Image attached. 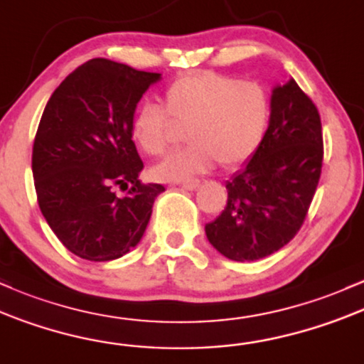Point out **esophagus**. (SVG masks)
Listing matches in <instances>:
<instances>
[{"label": "esophagus", "mask_w": 364, "mask_h": 364, "mask_svg": "<svg viewBox=\"0 0 364 364\" xmlns=\"http://www.w3.org/2000/svg\"><path fill=\"white\" fill-rule=\"evenodd\" d=\"M199 183H201V181H198V178H191V181L182 182V187L187 191H194V189H198Z\"/></svg>", "instance_id": "34e87169"}]
</instances>
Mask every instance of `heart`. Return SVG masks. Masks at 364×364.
Instances as JSON below:
<instances>
[{
    "mask_svg": "<svg viewBox=\"0 0 364 364\" xmlns=\"http://www.w3.org/2000/svg\"><path fill=\"white\" fill-rule=\"evenodd\" d=\"M161 106L146 101L130 118V136L142 153L158 156L168 146L170 117L186 125L187 148L151 170L161 182H183L216 161L235 166L256 153L270 124V96L263 85L216 72H198L171 82Z\"/></svg>",
    "mask_w": 364,
    "mask_h": 364,
    "instance_id": "obj_1",
    "label": "heart"
}]
</instances>
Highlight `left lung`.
Returning a JSON list of instances; mask_svg holds the SVG:
<instances>
[{
    "mask_svg": "<svg viewBox=\"0 0 364 364\" xmlns=\"http://www.w3.org/2000/svg\"><path fill=\"white\" fill-rule=\"evenodd\" d=\"M270 109L263 142L227 181L225 208L204 227L211 246L228 259L267 258L291 242L320 181L323 136L316 106L289 79L273 87Z\"/></svg>",
    "mask_w": 364,
    "mask_h": 364,
    "instance_id": "left-lung-1",
    "label": "left lung"
}]
</instances>
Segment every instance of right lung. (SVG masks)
Masks as SVG:
<instances>
[{"instance_id": "1", "label": "right lung", "mask_w": 364, "mask_h": 364, "mask_svg": "<svg viewBox=\"0 0 364 364\" xmlns=\"http://www.w3.org/2000/svg\"><path fill=\"white\" fill-rule=\"evenodd\" d=\"M161 73L106 58L75 68L51 94L32 148L41 213L68 251L89 261L127 255L144 235L165 191L141 183L144 168L130 118ZM129 188L120 198L111 187Z\"/></svg>"}]
</instances>
